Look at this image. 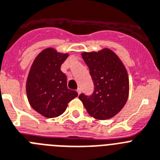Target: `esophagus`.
<instances>
[{"instance_id":"esophagus-1","label":"esophagus","mask_w":160,"mask_h":160,"mask_svg":"<svg viewBox=\"0 0 160 160\" xmlns=\"http://www.w3.org/2000/svg\"><path fill=\"white\" fill-rule=\"evenodd\" d=\"M77 92H78V94H80V93H81L82 92V90H81V88H78V89L77 90Z\"/></svg>"}]
</instances>
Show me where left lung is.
Returning <instances> with one entry per match:
<instances>
[{
    "label": "left lung",
    "mask_w": 160,
    "mask_h": 160,
    "mask_svg": "<svg viewBox=\"0 0 160 160\" xmlns=\"http://www.w3.org/2000/svg\"><path fill=\"white\" fill-rule=\"evenodd\" d=\"M82 59L88 66L94 83V92L78 98L90 115L105 120L115 116L128 97V76L119 58L109 49L98 52H84Z\"/></svg>",
    "instance_id": "obj_1"
}]
</instances>
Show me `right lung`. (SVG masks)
<instances>
[{"label": "right lung", "instance_id": "add662e5", "mask_svg": "<svg viewBox=\"0 0 160 160\" xmlns=\"http://www.w3.org/2000/svg\"><path fill=\"white\" fill-rule=\"evenodd\" d=\"M68 54L45 49L36 57L28 77L26 91L34 110L47 118H55L65 111L68 103L78 96L68 89L67 78L60 70Z\"/></svg>", "mask_w": 160, "mask_h": 160}]
</instances>
